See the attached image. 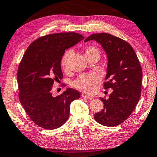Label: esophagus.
<instances>
[{
    "label": "esophagus",
    "instance_id": "esophagus-1",
    "mask_svg": "<svg viewBox=\"0 0 157 157\" xmlns=\"http://www.w3.org/2000/svg\"><path fill=\"white\" fill-rule=\"evenodd\" d=\"M82 97H83V98H84V99H88V100H91V99H93V97H90V96H88V95L86 94H82Z\"/></svg>",
    "mask_w": 157,
    "mask_h": 157
}]
</instances>
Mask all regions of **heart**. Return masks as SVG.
Masks as SVG:
<instances>
[{
  "mask_svg": "<svg viewBox=\"0 0 157 157\" xmlns=\"http://www.w3.org/2000/svg\"><path fill=\"white\" fill-rule=\"evenodd\" d=\"M93 53L99 54L98 49L93 46H89L86 48L85 56ZM71 55V52L69 51L64 54L62 60V66L64 69L67 68V61ZM99 76L96 73H88V74L82 75L73 83V86L81 91L86 93H92L94 90L95 86L99 82Z\"/></svg>",
  "mask_w": 157,
  "mask_h": 157,
  "instance_id": "obj_1",
  "label": "heart"
}]
</instances>
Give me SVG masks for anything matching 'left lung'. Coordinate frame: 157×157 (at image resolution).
<instances>
[{
    "instance_id": "8db88e82",
    "label": "left lung",
    "mask_w": 157,
    "mask_h": 157,
    "mask_svg": "<svg viewBox=\"0 0 157 157\" xmlns=\"http://www.w3.org/2000/svg\"><path fill=\"white\" fill-rule=\"evenodd\" d=\"M94 40L107 54V68L104 88H112L107 99L100 97L104 108L94 114V119L106 127L123 122L136 108L142 90V70L131 45L108 33L93 34L84 42Z\"/></svg>"
}]
</instances>
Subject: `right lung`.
I'll return each mask as SVG.
<instances>
[{"label": "right lung", "instance_id": "right-lung-1", "mask_svg": "<svg viewBox=\"0 0 157 157\" xmlns=\"http://www.w3.org/2000/svg\"><path fill=\"white\" fill-rule=\"evenodd\" d=\"M80 34L60 33L34 41L24 53L17 70L19 99L33 122L48 130L59 128L69 116L72 101L80 97L69 88L54 97L52 86L63 78L60 63L65 50L84 39Z\"/></svg>", "mask_w": 157, "mask_h": 157}]
</instances>
